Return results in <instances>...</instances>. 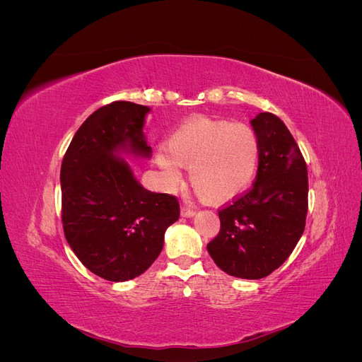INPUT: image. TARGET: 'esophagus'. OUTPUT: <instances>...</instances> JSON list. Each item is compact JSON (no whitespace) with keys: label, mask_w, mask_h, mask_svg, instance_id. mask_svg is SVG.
I'll use <instances>...</instances> for the list:
<instances>
[{"label":"esophagus","mask_w":362,"mask_h":362,"mask_svg":"<svg viewBox=\"0 0 362 362\" xmlns=\"http://www.w3.org/2000/svg\"><path fill=\"white\" fill-rule=\"evenodd\" d=\"M181 216L182 217H193L194 216V210L190 206H181Z\"/></svg>","instance_id":"obj_1"}]
</instances>
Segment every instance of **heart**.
<instances>
[{
  "mask_svg": "<svg viewBox=\"0 0 362 362\" xmlns=\"http://www.w3.org/2000/svg\"><path fill=\"white\" fill-rule=\"evenodd\" d=\"M261 158V141L247 124L193 117L169 137L157 161L169 189L181 182L178 166L189 168L190 184L205 202L222 204L245 193L254 182Z\"/></svg>",
  "mask_w": 362,
  "mask_h": 362,
  "instance_id": "heart-1",
  "label": "heart"
}]
</instances>
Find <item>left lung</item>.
I'll use <instances>...</instances> for the list:
<instances>
[{
  "mask_svg": "<svg viewBox=\"0 0 362 362\" xmlns=\"http://www.w3.org/2000/svg\"><path fill=\"white\" fill-rule=\"evenodd\" d=\"M261 141L252 189L218 210L221 231L206 245L225 273L261 279L284 264L303 234L308 213V170L282 120L259 113L250 120Z\"/></svg>",
  "mask_w": 362,
  "mask_h": 362,
  "instance_id": "obj_1",
  "label": "left lung"
}]
</instances>
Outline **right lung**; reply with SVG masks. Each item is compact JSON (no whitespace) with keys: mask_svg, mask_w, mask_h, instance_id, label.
I'll return each instance as SVG.
<instances>
[{"mask_svg":"<svg viewBox=\"0 0 362 362\" xmlns=\"http://www.w3.org/2000/svg\"><path fill=\"white\" fill-rule=\"evenodd\" d=\"M146 105L115 101L76 131L62 161V222L74 254L95 275L124 282L157 259L164 233L180 218L172 194L144 189L120 152L151 157Z\"/></svg>","mask_w":362,"mask_h":362,"instance_id":"add662e5","label":"right lung"}]
</instances>
